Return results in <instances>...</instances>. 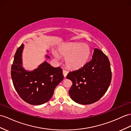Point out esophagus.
Masks as SVG:
<instances>
[{
	"label": "esophagus",
	"instance_id": "obj_1",
	"mask_svg": "<svg viewBox=\"0 0 131 131\" xmlns=\"http://www.w3.org/2000/svg\"><path fill=\"white\" fill-rule=\"evenodd\" d=\"M67 74H68V71H66V70H65V69H63V74L64 77H66L67 75Z\"/></svg>",
	"mask_w": 131,
	"mask_h": 131
}]
</instances>
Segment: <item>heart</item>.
Here are the masks:
<instances>
[{"mask_svg": "<svg viewBox=\"0 0 131 131\" xmlns=\"http://www.w3.org/2000/svg\"><path fill=\"white\" fill-rule=\"evenodd\" d=\"M58 50L60 54L66 57L67 66L72 69H77L83 66L91 54L90 48L88 45L75 42L63 44L59 48ZM54 56L59 58L57 53H54Z\"/></svg>", "mask_w": 131, "mask_h": 131, "instance_id": "heart-1", "label": "heart"}]
</instances>
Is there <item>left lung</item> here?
<instances>
[{
    "label": "left lung",
    "mask_w": 131,
    "mask_h": 131,
    "mask_svg": "<svg viewBox=\"0 0 131 131\" xmlns=\"http://www.w3.org/2000/svg\"><path fill=\"white\" fill-rule=\"evenodd\" d=\"M67 78L72 82L69 94L73 101L81 104L93 103L106 93L110 85V60L104 53L95 48L90 61L69 72Z\"/></svg>",
    "instance_id": "1"
}]
</instances>
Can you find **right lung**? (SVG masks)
Segmentation results:
<instances>
[{"label": "right lung", "instance_id": "1", "mask_svg": "<svg viewBox=\"0 0 131 131\" xmlns=\"http://www.w3.org/2000/svg\"><path fill=\"white\" fill-rule=\"evenodd\" d=\"M24 44L17 49L12 66L11 76L14 87L20 97L32 105H40L48 101L64 76L59 67L54 68L47 62L31 72L22 67L21 53ZM49 58V56H47Z\"/></svg>", "mask_w": 131, "mask_h": 131}]
</instances>
